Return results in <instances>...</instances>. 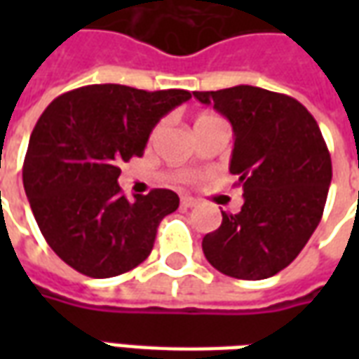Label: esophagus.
<instances>
[{"label":"esophagus","instance_id":"esophagus-1","mask_svg":"<svg viewBox=\"0 0 359 359\" xmlns=\"http://www.w3.org/2000/svg\"><path fill=\"white\" fill-rule=\"evenodd\" d=\"M196 203L198 202H196L192 196H182V198H180V205H182V208H194Z\"/></svg>","mask_w":359,"mask_h":359}]
</instances>
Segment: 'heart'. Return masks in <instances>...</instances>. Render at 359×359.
Returning <instances> with one entry per match:
<instances>
[{"mask_svg": "<svg viewBox=\"0 0 359 359\" xmlns=\"http://www.w3.org/2000/svg\"><path fill=\"white\" fill-rule=\"evenodd\" d=\"M202 118H211V117H210V115H202V117H198V121H202ZM156 130H157V128H156Z\"/></svg>", "mask_w": 359, "mask_h": 359, "instance_id": "b5f03b06", "label": "heart"}]
</instances>
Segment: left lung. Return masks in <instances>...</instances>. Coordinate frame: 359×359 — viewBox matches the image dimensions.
Returning <instances> with one entry per match:
<instances>
[{"instance_id":"left-lung-1","label":"left lung","mask_w":359,"mask_h":359,"mask_svg":"<svg viewBox=\"0 0 359 359\" xmlns=\"http://www.w3.org/2000/svg\"><path fill=\"white\" fill-rule=\"evenodd\" d=\"M234 130L231 172L244 190L238 213H223L203 254L223 275L259 280L290 265L323 217L332 179L319 125L298 100L257 86L194 92Z\"/></svg>"}]
</instances>
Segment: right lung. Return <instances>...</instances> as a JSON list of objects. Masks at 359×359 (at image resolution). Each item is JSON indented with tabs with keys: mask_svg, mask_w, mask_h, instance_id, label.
I'll return each mask as SVG.
<instances>
[{
	"mask_svg": "<svg viewBox=\"0 0 359 359\" xmlns=\"http://www.w3.org/2000/svg\"><path fill=\"white\" fill-rule=\"evenodd\" d=\"M190 97L188 90L90 84L40 115L22 165L25 192L46 242L74 271L117 277L149 256L179 196L154 188L126 200L118 167L142 157L157 121Z\"/></svg>",
	"mask_w": 359,
	"mask_h": 359,
	"instance_id": "add662e5",
	"label": "right lung"
}]
</instances>
